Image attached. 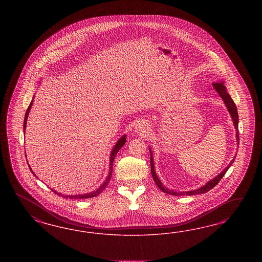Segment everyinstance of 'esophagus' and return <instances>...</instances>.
Segmentation results:
<instances>
[{
	"instance_id": "34e87169",
	"label": "esophagus",
	"mask_w": 262,
	"mask_h": 262,
	"mask_svg": "<svg viewBox=\"0 0 262 262\" xmlns=\"http://www.w3.org/2000/svg\"><path fill=\"white\" fill-rule=\"evenodd\" d=\"M148 130V124L145 121H138L135 124V132L138 134H144Z\"/></svg>"
}]
</instances>
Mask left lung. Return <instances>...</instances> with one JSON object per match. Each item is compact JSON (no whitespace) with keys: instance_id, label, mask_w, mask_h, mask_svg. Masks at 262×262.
Segmentation results:
<instances>
[{"instance_id":"1","label":"left lung","mask_w":262,"mask_h":262,"mask_svg":"<svg viewBox=\"0 0 262 262\" xmlns=\"http://www.w3.org/2000/svg\"><path fill=\"white\" fill-rule=\"evenodd\" d=\"M212 86H213V88L216 90V92L222 98L224 103H225L227 108H228V111L230 112L231 119L233 121V125H234V127H235V129H236V140H237V144H239L238 112L236 105H235L234 102L232 101V99L230 98V94H229L228 91H227V88L224 85V81H216V82H213V83H212ZM149 149H150V148H149ZM150 152H151V176H152V179H154V181H155V183L159 186V188L160 190L163 191L164 193H167V194L174 195V196H181V195H197V194L206 193L207 191L212 189L215 185H217L218 183L221 181V179L224 177V174L227 173L228 169L230 168V165H231V164L233 163V161H234V159H232V160L230 161V164L226 167L220 174H218V176H216L214 179L210 180L208 183H206L204 186L200 187L198 189H196V190L187 191V192H186V191H185V192H174V191L170 190V189H168V188H165V187L163 186V184L159 181V177L157 176V173H156V171H155V165H154V160H152V152H151V149H150Z\"/></svg>"}]
</instances>
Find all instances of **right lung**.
I'll return each mask as SVG.
<instances>
[{
	"mask_svg": "<svg viewBox=\"0 0 262 262\" xmlns=\"http://www.w3.org/2000/svg\"><path fill=\"white\" fill-rule=\"evenodd\" d=\"M32 102H31L30 103V105H29V107H28V110L26 111V114H25V119H24V133L25 129H26V127H27V120H28V116H29V113H30V111H31V108H32ZM127 141V138H126V135H123L121 138H120L119 140L117 141V143L115 144V146H114V148L112 149V151H111V159H110V171H108V174H107V177H106V179H105V181L103 182V184L97 189L96 191H93V192H90V193H88V194H82V195H63V194H61V193H58V192H56V190H54V189H52L53 192H55L56 194H57L58 196H61V197H63V198H69V199H88V198H92V197H96L97 195H99L100 193H102L103 192V189L106 187V185L110 183V180L111 179V174H112V164H113V160L115 159V156L117 155V152L119 151L120 149L124 146V144L126 143ZM29 168H30V170L32 171V174L33 176H35V174L32 172V168L30 167L29 165ZM36 177V176H35Z\"/></svg>",
	"mask_w": 262,
	"mask_h": 262,
	"instance_id": "add662e5",
	"label": "right lung"
}]
</instances>
